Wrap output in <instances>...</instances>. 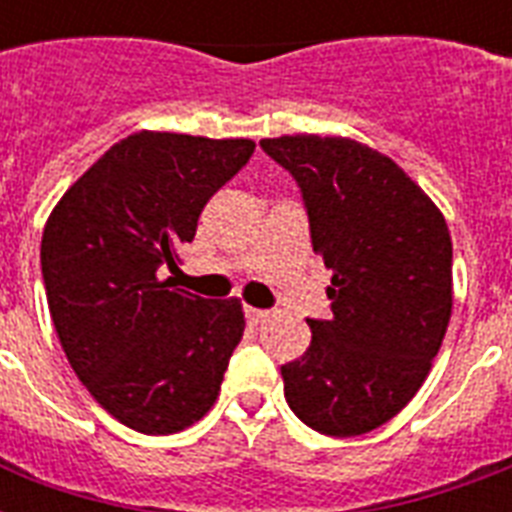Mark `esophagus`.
Segmentation results:
<instances>
[{
    "instance_id": "esophagus-1",
    "label": "esophagus",
    "mask_w": 512,
    "mask_h": 512,
    "mask_svg": "<svg viewBox=\"0 0 512 512\" xmlns=\"http://www.w3.org/2000/svg\"><path fill=\"white\" fill-rule=\"evenodd\" d=\"M247 319L249 324H265L271 319V311H260V308H247Z\"/></svg>"
}]
</instances>
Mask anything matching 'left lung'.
I'll return each mask as SVG.
<instances>
[{"mask_svg": "<svg viewBox=\"0 0 512 512\" xmlns=\"http://www.w3.org/2000/svg\"><path fill=\"white\" fill-rule=\"evenodd\" d=\"M260 146L292 172L313 252L332 268V319L281 366L289 409L324 436H361L422 388L452 319V236L390 156L350 138L281 135Z\"/></svg>", "mask_w": 512, "mask_h": 512, "instance_id": "8db88e82", "label": "left lung"}]
</instances>
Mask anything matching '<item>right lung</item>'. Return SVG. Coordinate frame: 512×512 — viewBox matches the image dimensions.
Here are the masks:
<instances>
[{"instance_id": "add662e5", "label": "right lung", "mask_w": 512, "mask_h": 512, "mask_svg": "<svg viewBox=\"0 0 512 512\" xmlns=\"http://www.w3.org/2000/svg\"><path fill=\"white\" fill-rule=\"evenodd\" d=\"M247 138L140 130L68 188L42 233V276L68 364L111 417L146 436L199 422L244 335L241 300H204L177 271L209 196L249 162Z\"/></svg>"}]
</instances>
